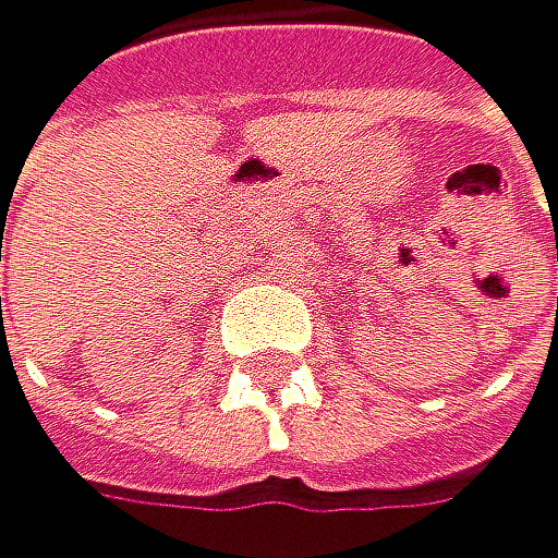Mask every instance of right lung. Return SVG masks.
Listing matches in <instances>:
<instances>
[{
    "label": "right lung",
    "instance_id": "1",
    "mask_svg": "<svg viewBox=\"0 0 558 558\" xmlns=\"http://www.w3.org/2000/svg\"><path fill=\"white\" fill-rule=\"evenodd\" d=\"M0 258H2V255H0Z\"/></svg>",
    "mask_w": 558,
    "mask_h": 558
}]
</instances>
